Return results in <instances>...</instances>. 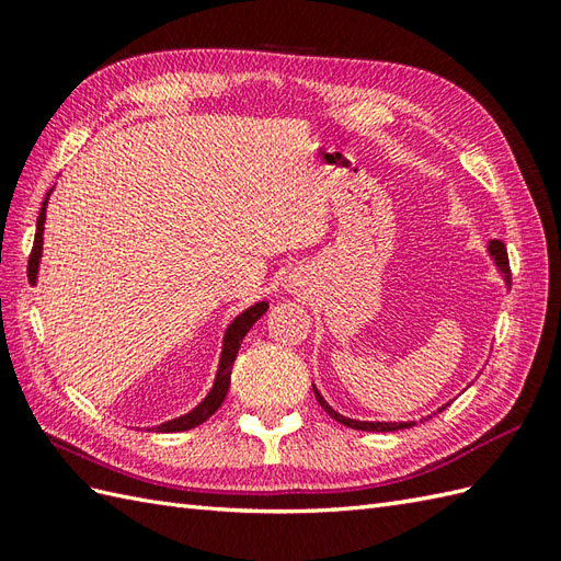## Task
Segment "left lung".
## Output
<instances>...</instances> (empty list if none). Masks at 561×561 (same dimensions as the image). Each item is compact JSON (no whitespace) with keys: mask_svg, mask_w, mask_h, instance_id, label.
I'll return each mask as SVG.
<instances>
[{"mask_svg":"<svg viewBox=\"0 0 561 561\" xmlns=\"http://www.w3.org/2000/svg\"><path fill=\"white\" fill-rule=\"evenodd\" d=\"M486 250H490L494 265L499 267V272H502L504 282L511 287V267H508L506 245H504L502 241H490V245H486ZM313 392H316V400L320 402V408H323V410L332 416V420L344 424V426H350V428H359V432H398V428H408V426L414 424V422H359V420H350V416H342L340 412L332 410L330 404L323 400V396H320V392H318L316 388H313ZM440 410H446V404H444V408H438V412H440Z\"/></svg>","mask_w":561,"mask_h":561,"instance_id":"obj_1","label":"left lung"}]
</instances>
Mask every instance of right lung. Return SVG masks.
Wrapping results in <instances>:
<instances>
[{"instance_id": "add662e5", "label": "right lung", "mask_w": 561, "mask_h": 561, "mask_svg": "<svg viewBox=\"0 0 561 561\" xmlns=\"http://www.w3.org/2000/svg\"><path fill=\"white\" fill-rule=\"evenodd\" d=\"M50 193H53V190H50ZM50 193H47V197H50ZM47 197H45L43 207H41L38 224H35V241H33V250H31V257H28V282L31 284H35V279H38V265H41V255H43V229H45ZM267 308H270L267 301H257L255 306H250L248 311H243L241 316H238L229 328H226L224 347H221V359H219V371H217V378H214L211 390L207 392V398L202 400L195 410H190L187 414L178 416V420H171V422H163L161 426H157L159 432H165V434L187 432V428H195L202 422H207L209 416L221 408L226 392H229V386H231V368H233L238 350H241V342L248 335V330L255 325V320H260V316H265Z\"/></svg>"}]
</instances>
